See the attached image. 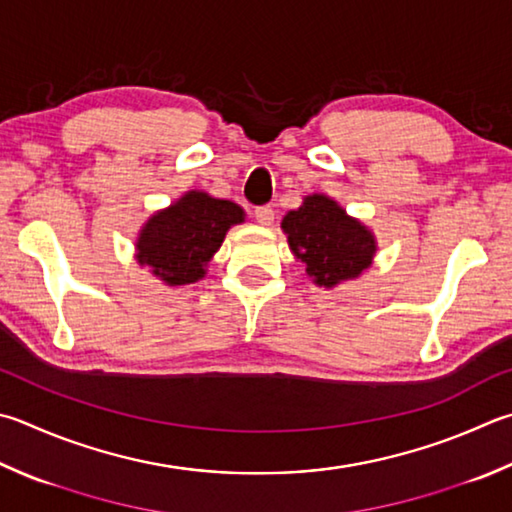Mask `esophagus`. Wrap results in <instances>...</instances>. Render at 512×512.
Here are the masks:
<instances>
[{
    "label": "esophagus",
    "instance_id": "34e87169",
    "mask_svg": "<svg viewBox=\"0 0 512 512\" xmlns=\"http://www.w3.org/2000/svg\"><path fill=\"white\" fill-rule=\"evenodd\" d=\"M255 219L262 226H271L273 221H275V210L271 206H257L255 208Z\"/></svg>",
    "mask_w": 512,
    "mask_h": 512
}]
</instances>
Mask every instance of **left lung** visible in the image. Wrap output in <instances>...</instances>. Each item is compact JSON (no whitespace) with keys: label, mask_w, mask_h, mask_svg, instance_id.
Here are the masks:
<instances>
[{"label":"left lung","mask_w":512,"mask_h":512,"mask_svg":"<svg viewBox=\"0 0 512 512\" xmlns=\"http://www.w3.org/2000/svg\"><path fill=\"white\" fill-rule=\"evenodd\" d=\"M282 230L306 275L324 288L356 280L376 253L371 230L324 194H309L300 208L286 212Z\"/></svg>","instance_id":"8db88e82"}]
</instances>
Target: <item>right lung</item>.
<instances>
[{
	"instance_id": "right-lung-1",
	"label": "right lung",
	"mask_w": 512,
	"mask_h": 512,
	"mask_svg": "<svg viewBox=\"0 0 512 512\" xmlns=\"http://www.w3.org/2000/svg\"><path fill=\"white\" fill-rule=\"evenodd\" d=\"M237 203L206 192H185L170 208L156 212L136 239V259L150 266L165 284H192L206 275V266L224 244L230 226L244 221Z\"/></svg>"
}]
</instances>
